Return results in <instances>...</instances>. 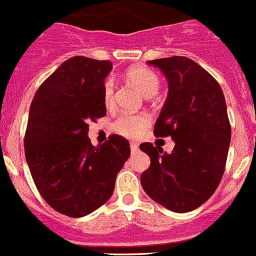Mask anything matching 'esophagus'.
<instances>
[{"label":"esophagus","instance_id":"obj_1","mask_svg":"<svg viewBox=\"0 0 256 256\" xmlns=\"http://www.w3.org/2000/svg\"><path fill=\"white\" fill-rule=\"evenodd\" d=\"M130 149L131 152H136L138 149H139V145H138L136 142H130Z\"/></svg>","mask_w":256,"mask_h":256}]
</instances>
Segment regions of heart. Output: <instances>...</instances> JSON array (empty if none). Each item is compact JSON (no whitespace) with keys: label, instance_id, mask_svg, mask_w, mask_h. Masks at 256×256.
Listing matches in <instances>:
<instances>
[{"label":"heart","instance_id":"1","mask_svg":"<svg viewBox=\"0 0 256 256\" xmlns=\"http://www.w3.org/2000/svg\"><path fill=\"white\" fill-rule=\"evenodd\" d=\"M126 78L132 82L145 96H152L160 88V78L150 68L145 66H132L126 71ZM116 82L112 78H107L103 82V102L106 107H111L114 102ZM150 125L148 114H120L111 128L116 134L128 139H136Z\"/></svg>","mask_w":256,"mask_h":256}]
</instances>
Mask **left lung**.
I'll return each mask as SVG.
<instances>
[{"instance_id":"1","label":"left lung","mask_w":256,"mask_h":256,"mask_svg":"<svg viewBox=\"0 0 256 256\" xmlns=\"http://www.w3.org/2000/svg\"><path fill=\"white\" fill-rule=\"evenodd\" d=\"M167 78L168 96L154 135L171 136L174 148L163 153L152 142L140 145L150 166L140 177L156 202L177 213L200 206L217 190L224 174L231 125L223 92L206 70L188 57L148 61Z\"/></svg>"}]
</instances>
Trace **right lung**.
Listing matches in <instances>:
<instances>
[{"label": "right lung", "mask_w": 256, "mask_h": 256, "mask_svg": "<svg viewBox=\"0 0 256 256\" xmlns=\"http://www.w3.org/2000/svg\"><path fill=\"white\" fill-rule=\"evenodd\" d=\"M111 61L75 56L47 78L30 104L25 158L39 194L50 206L79 218L103 206L130 156L125 138L92 145L89 122L107 114L103 82Z\"/></svg>", "instance_id": "obj_1"}]
</instances>
